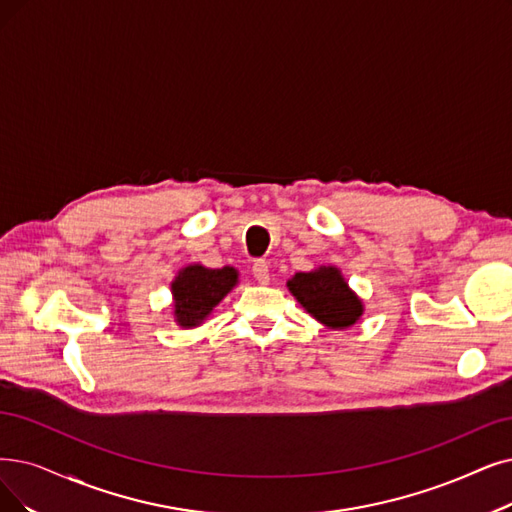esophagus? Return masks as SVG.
I'll use <instances>...</instances> for the list:
<instances>
[{"label":"esophagus","instance_id":"esophagus-1","mask_svg":"<svg viewBox=\"0 0 512 512\" xmlns=\"http://www.w3.org/2000/svg\"><path fill=\"white\" fill-rule=\"evenodd\" d=\"M252 275L258 283H269L271 275H269V264L264 260H256L254 267H252Z\"/></svg>","mask_w":512,"mask_h":512}]
</instances>
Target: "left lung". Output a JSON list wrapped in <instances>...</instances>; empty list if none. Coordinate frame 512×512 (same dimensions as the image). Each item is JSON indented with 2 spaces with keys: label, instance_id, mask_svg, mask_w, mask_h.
I'll list each match as a JSON object with an SVG mask.
<instances>
[{
  "label": "left lung",
  "instance_id": "8db88e82",
  "mask_svg": "<svg viewBox=\"0 0 512 512\" xmlns=\"http://www.w3.org/2000/svg\"><path fill=\"white\" fill-rule=\"evenodd\" d=\"M288 290L302 309L330 330L353 327L363 315V302L334 264L296 273L288 279Z\"/></svg>",
  "mask_w": 512,
  "mask_h": 512
}]
</instances>
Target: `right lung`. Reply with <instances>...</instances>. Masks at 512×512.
<instances>
[{
  "instance_id": "right-lung-1",
  "label": "right lung",
  "mask_w": 512,
  "mask_h": 512,
  "mask_svg": "<svg viewBox=\"0 0 512 512\" xmlns=\"http://www.w3.org/2000/svg\"><path fill=\"white\" fill-rule=\"evenodd\" d=\"M237 283L239 271L233 267L208 269L203 264L182 267L170 283L174 321L185 330L201 325Z\"/></svg>"
}]
</instances>
